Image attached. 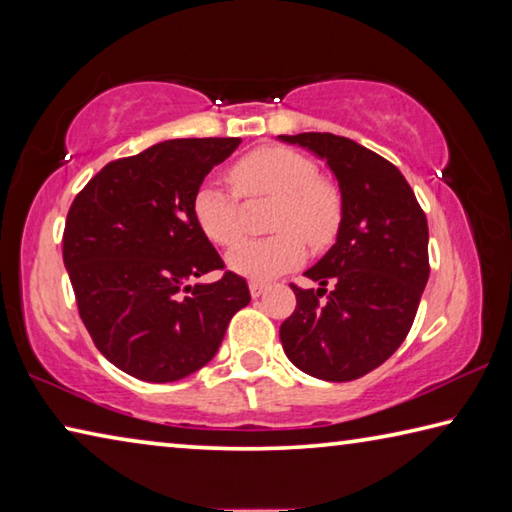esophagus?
Wrapping results in <instances>:
<instances>
[{"label": "esophagus", "mask_w": 512, "mask_h": 512, "mask_svg": "<svg viewBox=\"0 0 512 512\" xmlns=\"http://www.w3.org/2000/svg\"><path fill=\"white\" fill-rule=\"evenodd\" d=\"M266 289H268L266 282H250V296H253V298L262 296V293H264Z\"/></svg>", "instance_id": "1"}]
</instances>
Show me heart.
Segmentation results:
<instances>
[{
	"instance_id": "obj_1",
	"label": "heart",
	"mask_w": 512,
	"mask_h": 512,
	"mask_svg": "<svg viewBox=\"0 0 512 512\" xmlns=\"http://www.w3.org/2000/svg\"><path fill=\"white\" fill-rule=\"evenodd\" d=\"M230 185L214 180L196 187L192 214L198 230L216 246H232L244 232L246 201L275 198L264 239L241 241L228 253L232 271L250 280H271L305 259V241L325 248L339 235L343 196L332 180L318 176V164L287 146H259L230 167Z\"/></svg>"
}]
</instances>
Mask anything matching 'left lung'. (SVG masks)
<instances>
[{
    "label": "left lung",
    "instance_id": "1",
    "mask_svg": "<svg viewBox=\"0 0 512 512\" xmlns=\"http://www.w3.org/2000/svg\"><path fill=\"white\" fill-rule=\"evenodd\" d=\"M325 158L339 180L343 219L336 244L305 273L280 327L293 366L325 381H352L400 348L429 280L427 216L393 162L332 133L280 135ZM330 287L327 288L326 284Z\"/></svg>",
    "mask_w": 512,
    "mask_h": 512
}]
</instances>
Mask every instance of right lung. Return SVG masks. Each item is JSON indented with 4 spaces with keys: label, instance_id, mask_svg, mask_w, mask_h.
<instances>
[{
    "label": "right lung",
    "instance_id": "add662e5",
    "mask_svg": "<svg viewBox=\"0 0 512 512\" xmlns=\"http://www.w3.org/2000/svg\"><path fill=\"white\" fill-rule=\"evenodd\" d=\"M239 144L160 142L108 162L69 207L63 262L79 316L97 350L131 377L164 384L192 375L250 302L246 280L225 271L192 214L196 187ZM210 270L224 275L188 287Z\"/></svg>",
    "mask_w": 512,
    "mask_h": 512
}]
</instances>
